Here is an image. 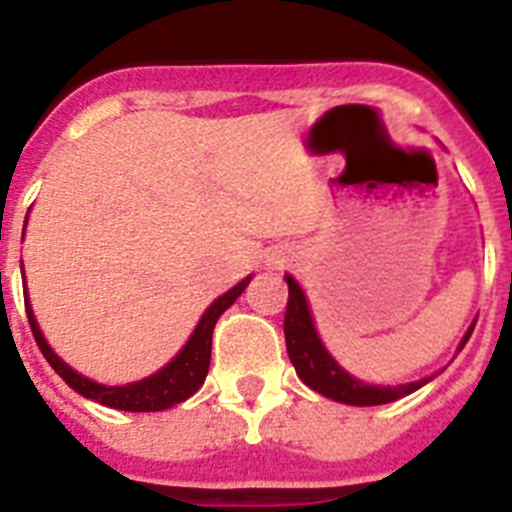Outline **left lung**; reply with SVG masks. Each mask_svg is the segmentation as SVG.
Instances as JSON below:
<instances>
[{
    "label": "left lung",
    "mask_w": 512,
    "mask_h": 512,
    "mask_svg": "<svg viewBox=\"0 0 512 512\" xmlns=\"http://www.w3.org/2000/svg\"><path fill=\"white\" fill-rule=\"evenodd\" d=\"M287 279L289 300L287 312H284V341H287V354L292 366L297 369V377L310 387V390L320 392L323 397H330L336 402H346V405H359V408H369V405H384V402H395L400 397L410 395V392L420 390L423 384L431 382V377L418 379V382L397 384V387H382V384H364L356 377L341 369L338 361L328 354V348L320 341L315 323H312L310 305L305 300L300 284L295 279ZM474 323L464 333L459 343V351L464 343L472 336Z\"/></svg>",
    "instance_id": "obj_1"
}]
</instances>
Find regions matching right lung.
Masks as SVG:
<instances>
[{"instance_id":"obj_1","label":"right lung","mask_w":512,"mask_h":512,"mask_svg":"<svg viewBox=\"0 0 512 512\" xmlns=\"http://www.w3.org/2000/svg\"><path fill=\"white\" fill-rule=\"evenodd\" d=\"M27 223V217H25ZM251 277H246L243 282L235 284L233 289H228L225 295L217 297L210 307L205 310V315L200 318L194 333L189 336V341L184 343V348L164 369H158L151 377L140 379V382L120 384V387H107V384H99L94 379L84 377V374L74 372L61 356L48 346V341L43 338L38 328V320L33 315V307L25 300L27 320H30V328H33L35 343L40 346L43 356L48 359V364L56 369L58 377L69 384L71 390L84 395L87 400L99 402V405H107V408L115 410H128V413H156V410L174 408L179 402H184L187 397H192L194 392L200 390L202 382L207 377V369H210V351H212V330H215L217 318L233 305L238 297H241L243 289L248 287Z\"/></svg>"}]
</instances>
